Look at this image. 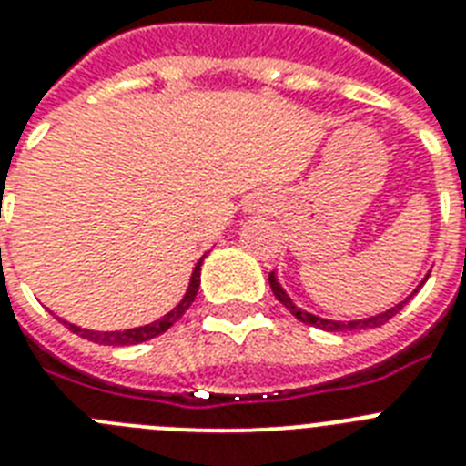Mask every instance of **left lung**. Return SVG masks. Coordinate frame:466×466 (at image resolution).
Masks as SVG:
<instances>
[{
	"instance_id": "left-lung-1",
	"label": "left lung",
	"mask_w": 466,
	"mask_h": 466,
	"mask_svg": "<svg viewBox=\"0 0 466 466\" xmlns=\"http://www.w3.org/2000/svg\"><path fill=\"white\" fill-rule=\"evenodd\" d=\"M427 278H429V273L422 278V282H420V285H417V288L412 289L410 297H405V299L400 301V304L391 306L389 311L377 313V316H370V318H360V320H328V318L313 316V313H309V311H304V309H299V306H297L292 299H289L288 292L282 289V285H280V282H278L276 273H268V282H271V289H273V294H276V299L280 301V304L285 306V309H288V311L292 313L294 318H297V320H301V323H306V325H313V328H318V329H325V332H347V329L380 328V325H384V323H387V320H391V318L396 316V313H399L400 309H403V306L408 304V301H410L417 292H420V288H422L424 282H427Z\"/></svg>"
}]
</instances>
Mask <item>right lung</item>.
<instances>
[{"instance_id":"1","label":"right lung","mask_w":466,"mask_h":466,"mask_svg":"<svg viewBox=\"0 0 466 466\" xmlns=\"http://www.w3.org/2000/svg\"><path fill=\"white\" fill-rule=\"evenodd\" d=\"M202 261H205V257H200V261L195 264L193 268V276H190V282H188V289H186L184 299L178 301L177 306H174L172 311L165 313L162 318H157V320H153V323L148 325H141V328H131V329H117V332H98V329H85V328H77V325L67 323V320H61L63 325H66L70 332H75V335L85 337V339L94 341V344H106V347H131V344H141V341H148L153 339V337L162 335V332H167V329L172 328L174 323H177L178 318L184 316L186 311H188V306L193 304L195 294H198V288H200V266Z\"/></svg>"}]
</instances>
